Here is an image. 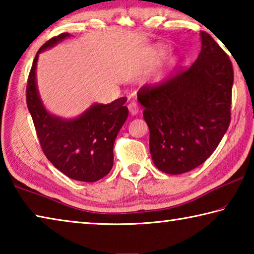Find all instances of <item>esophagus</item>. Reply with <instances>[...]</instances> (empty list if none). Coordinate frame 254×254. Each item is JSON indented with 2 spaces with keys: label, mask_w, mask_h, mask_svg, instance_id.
I'll return each mask as SVG.
<instances>
[{
  "label": "esophagus",
  "mask_w": 254,
  "mask_h": 254,
  "mask_svg": "<svg viewBox=\"0 0 254 254\" xmlns=\"http://www.w3.org/2000/svg\"><path fill=\"white\" fill-rule=\"evenodd\" d=\"M128 107V111H130L131 115H136L139 113V106H137L136 103H130V104L127 105Z\"/></svg>",
  "instance_id": "obj_1"
}]
</instances>
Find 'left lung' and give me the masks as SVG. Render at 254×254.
<instances>
[{"label":"left lung","instance_id":"1","mask_svg":"<svg viewBox=\"0 0 254 254\" xmlns=\"http://www.w3.org/2000/svg\"><path fill=\"white\" fill-rule=\"evenodd\" d=\"M200 53L190 67L137 93L152 161L165 174L180 175L200 166L230 126L233 67L208 33L200 32Z\"/></svg>","mask_w":254,"mask_h":254}]
</instances>
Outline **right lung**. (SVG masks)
Returning a JSON list of instances; mask_svg holds the SVG:
<instances>
[{"label": "right lung", "mask_w": 254, "mask_h": 254, "mask_svg": "<svg viewBox=\"0 0 254 254\" xmlns=\"http://www.w3.org/2000/svg\"><path fill=\"white\" fill-rule=\"evenodd\" d=\"M68 37L70 34L66 32L51 38L38 50L28 79L27 105L48 160L67 177L94 183L105 177L113 167L114 141L128 115L124 106L127 98L110 104L94 103L72 119L51 114L46 109L37 85L38 57Z\"/></svg>", "instance_id": "add662e5"}]
</instances>
